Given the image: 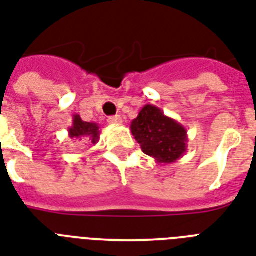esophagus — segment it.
I'll return each mask as SVG.
<instances>
[{
    "mask_svg": "<svg viewBox=\"0 0 256 256\" xmlns=\"http://www.w3.org/2000/svg\"><path fill=\"white\" fill-rule=\"evenodd\" d=\"M108 122L110 124H122V118L120 116H108Z\"/></svg>",
    "mask_w": 256,
    "mask_h": 256,
    "instance_id": "1",
    "label": "esophagus"
}]
</instances>
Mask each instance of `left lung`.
Here are the masks:
<instances>
[{
  "instance_id": "left-lung-1",
  "label": "left lung",
  "mask_w": 256,
  "mask_h": 256,
  "mask_svg": "<svg viewBox=\"0 0 256 256\" xmlns=\"http://www.w3.org/2000/svg\"><path fill=\"white\" fill-rule=\"evenodd\" d=\"M130 128L142 152L158 164H174L186 152L188 140L184 126L154 104L144 106Z\"/></svg>"
}]
</instances>
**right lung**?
Instances as JSON below:
<instances>
[{"label":"right lung","mask_w":256,"mask_h":256,"mask_svg":"<svg viewBox=\"0 0 256 256\" xmlns=\"http://www.w3.org/2000/svg\"><path fill=\"white\" fill-rule=\"evenodd\" d=\"M100 126L94 122H85L78 114L73 116V124L69 128V136L96 144L100 140Z\"/></svg>","instance_id":"right-lung-1"}]
</instances>
